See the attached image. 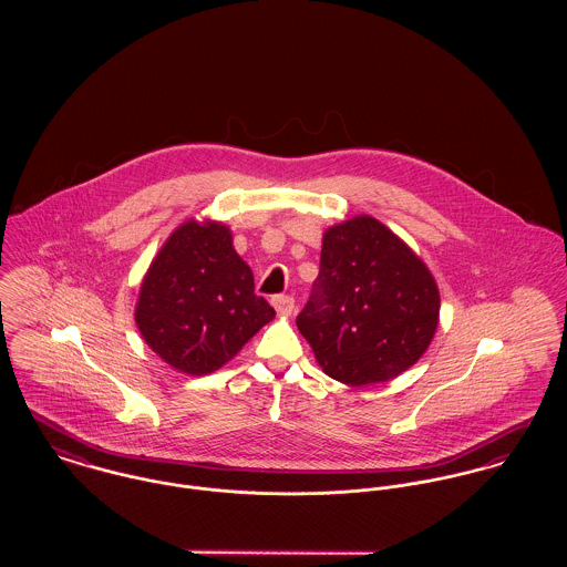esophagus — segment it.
<instances>
[{
	"label": "esophagus",
	"instance_id": "34e87169",
	"mask_svg": "<svg viewBox=\"0 0 567 567\" xmlns=\"http://www.w3.org/2000/svg\"><path fill=\"white\" fill-rule=\"evenodd\" d=\"M272 306H275L277 315L284 317V319L292 317V312H295V299L292 297H275Z\"/></svg>",
	"mask_w": 567,
	"mask_h": 567
}]
</instances>
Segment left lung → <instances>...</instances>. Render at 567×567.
<instances>
[{
	"label": "left lung",
	"instance_id": "obj_1",
	"mask_svg": "<svg viewBox=\"0 0 567 567\" xmlns=\"http://www.w3.org/2000/svg\"><path fill=\"white\" fill-rule=\"evenodd\" d=\"M439 312L425 261L362 214L324 231L321 270L297 327L324 375L367 386L398 378L427 351Z\"/></svg>",
	"mask_w": 567,
	"mask_h": 567
}]
</instances>
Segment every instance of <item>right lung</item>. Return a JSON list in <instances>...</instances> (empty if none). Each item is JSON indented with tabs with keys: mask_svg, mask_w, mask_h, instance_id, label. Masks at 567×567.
<instances>
[{
	"mask_svg": "<svg viewBox=\"0 0 567 567\" xmlns=\"http://www.w3.org/2000/svg\"><path fill=\"white\" fill-rule=\"evenodd\" d=\"M275 319L225 223L189 218L151 261L135 306L146 344L178 373L207 375Z\"/></svg>",
	"mask_w": 567,
	"mask_h": 567,
	"instance_id": "right-lung-1",
	"label": "right lung"
}]
</instances>
